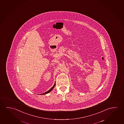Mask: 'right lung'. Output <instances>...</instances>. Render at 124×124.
Segmentation results:
<instances>
[{
    "instance_id": "add662e5",
    "label": "right lung",
    "mask_w": 124,
    "mask_h": 124,
    "mask_svg": "<svg viewBox=\"0 0 124 124\" xmlns=\"http://www.w3.org/2000/svg\"><path fill=\"white\" fill-rule=\"evenodd\" d=\"M55 82L54 83V85L47 92H46L45 93H42V94H41V95H44V94H47V93H49V92H51L52 91V90L54 88V87H55Z\"/></svg>"
}]
</instances>
